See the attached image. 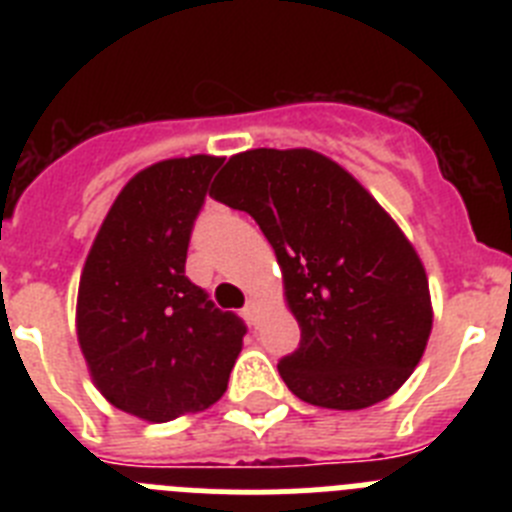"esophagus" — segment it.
I'll list each match as a JSON object with an SVG mask.
<instances>
[{"mask_svg":"<svg viewBox=\"0 0 512 512\" xmlns=\"http://www.w3.org/2000/svg\"><path fill=\"white\" fill-rule=\"evenodd\" d=\"M259 310H261V307H259V302H256V300H248V305L243 307V312H246V318L251 320V323L259 318Z\"/></svg>","mask_w":512,"mask_h":512,"instance_id":"34e87169","label":"esophagus"}]
</instances>
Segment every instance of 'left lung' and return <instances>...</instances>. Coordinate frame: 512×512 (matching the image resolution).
I'll use <instances>...</instances> for the list:
<instances>
[{"label": "left lung", "instance_id": "obj_1", "mask_svg": "<svg viewBox=\"0 0 512 512\" xmlns=\"http://www.w3.org/2000/svg\"><path fill=\"white\" fill-rule=\"evenodd\" d=\"M212 197L248 212L277 253L300 323L277 369L300 400L361 410L413 374L433 325L428 279L354 176L307 148H256L230 158Z\"/></svg>", "mask_w": 512, "mask_h": 512}]
</instances>
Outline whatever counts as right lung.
I'll return each instance as SVG.
<instances>
[{"instance_id":"add662e5","label":"right lung","mask_w":512,"mask_h":512,"mask_svg":"<svg viewBox=\"0 0 512 512\" xmlns=\"http://www.w3.org/2000/svg\"><path fill=\"white\" fill-rule=\"evenodd\" d=\"M223 158H169L117 194L81 271L76 328L115 408L166 423L223 397L246 323L184 274L194 220Z\"/></svg>"}]
</instances>
